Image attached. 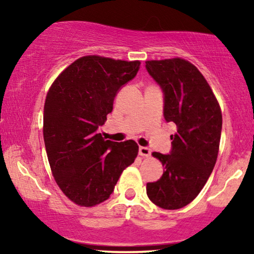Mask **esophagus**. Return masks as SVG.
<instances>
[{"instance_id": "obj_1", "label": "esophagus", "mask_w": 254, "mask_h": 254, "mask_svg": "<svg viewBox=\"0 0 254 254\" xmlns=\"http://www.w3.org/2000/svg\"><path fill=\"white\" fill-rule=\"evenodd\" d=\"M138 155L142 156V157H149L151 155V150L147 147H140V149H138Z\"/></svg>"}]
</instances>
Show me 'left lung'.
I'll use <instances>...</instances> for the list:
<instances>
[{
  "label": "left lung",
  "mask_w": 254,
  "mask_h": 254,
  "mask_svg": "<svg viewBox=\"0 0 254 254\" xmlns=\"http://www.w3.org/2000/svg\"><path fill=\"white\" fill-rule=\"evenodd\" d=\"M145 68L164 92L165 120L177 126L171 154H151L164 173L147 184V195L163 209H179L197 196L216 163L221 107L203 75L185 59L145 61Z\"/></svg>",
  "instance_id": "8db88e82"
}]
</instances>
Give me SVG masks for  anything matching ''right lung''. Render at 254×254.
<instances>
[{
	"instance_id": "right-lung-1",
	"label": "right lung",
	"mask_w": 254,
	"mask_h": 254,
	"mask_svg": "<svg viewBox=\"0 0 254 254\" xmlns=\"http://www.w3.org/2000/svg\"><path fill=\"white\" fill-rule=\"evenodd\" d=\"M141 62L86 55L52 83L44 105V141L58 186L79 207L112 194L138 154L135 141L113 142L98 133L112 112L118 90L135 77Z\"/></svg>"
}]
</instances>
